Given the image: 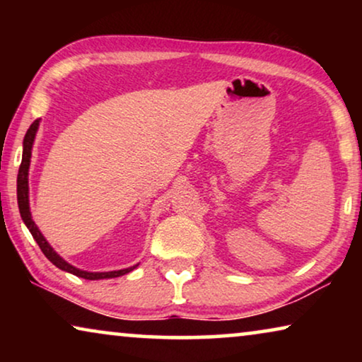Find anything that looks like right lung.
<instances>
[{
  "mask_svg": "<svg viewBox=\"0 0 362 362\" xmlns=\"http://www.w3.org/2000/svg\"><path fill=\"white\" fill-rule=\"evenodd\" d=\"M39 127V120H34L31 123V127L28 128L26 135H24V141H23V160H21V166H19V173H18V206H19V212H21L23 222L26 224V227L31 232L34 240L37 242V245L41 247L42 254L47 257L49 260L52 262L57 269H61L64 272H69V274L81 276V279L86 280H102V279H115V276H122L132 272L133 269H136V265L130 267V269H123V270H113V272H86L81 269H76V267L67 264L66 260L62 259L61 255L57 254L56 250L49 245V242L44 239V235L41 234V230L37 229V226L34 224L33 217H31V211H29V185H28V175H29V163H31V150H33V143H34V136H36Z\"/></svg>",
  "mask_w": 362,
  "mask_h": 362,
  "instance_id": "obj_1",
  "label": "right lung"
}]
</instances>
